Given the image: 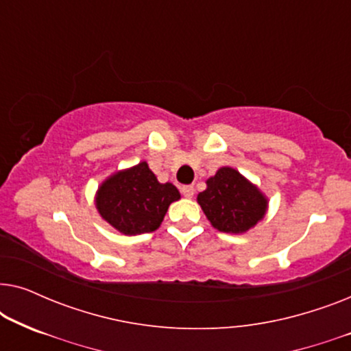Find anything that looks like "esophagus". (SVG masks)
I'll return each mask as SVG.
<instances>
[{
	"instance_id": "obj_1",
	"label": "esophagus",
	"mask_w": 351,
	"mask_h": 351,
	"mask_svg": "<svg viewBox=\"0 0 351 351\" xmlns=\"http://www.w3.org/2000/svg\"><path fill=\"white\" fill-rule=\"evenodd\" d=\"M180 191H182V195L185 196V198H193V195H195V189L191 185H184L180 189Z\"/></svg>"
}]
</instances>
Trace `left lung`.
I'll return each mask as SVG.
<instances>
[{"label": "left lung", "mask_w": 351, "mask_h": 351, "mask_svg": "<svg viewBox=\"0 0 351 351\" xmlns=\"http://www.w3.org/2000/svg\"><path fill=\"white\" fill-rule=\"evenodd\" d=\"M196 201L215 230L232 234L246 233L262 222L270 203L254 182L230 166L206 180Z\"/></svg>", "instance_id": "left-lung-1"}]
</instances>
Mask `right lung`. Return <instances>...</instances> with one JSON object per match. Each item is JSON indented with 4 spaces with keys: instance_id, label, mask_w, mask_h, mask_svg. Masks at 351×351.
I'll use <instances>...</instances> for the list:
<instances>
[{
    "instance_id": "obj_1",
    "label": "right lung",
    "mask_w": 351,
    "mask_h": 351,
    "mask_svg": "<svg viewBox=\"0 0 351 351\" xmlns=\"http://www.w3.org/2000/svg\"><path fill=\"white\" fill-rule=\"evenodd\" d=\"M180 199L171 182L161 184L147 161L114 171L102 180L94 196L95 209L119 233L142 234L160 228L167 208Z\"/></svg>"
}]
</instances>
